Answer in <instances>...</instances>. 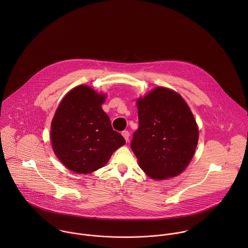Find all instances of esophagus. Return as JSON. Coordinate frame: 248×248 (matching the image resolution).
<instances>
[{
    "label": "esophagus",
    "instance_id": "1",
    "mask_svg": "<svg viewBox=\"0 0 248 248\" xmlns=\"http://www.w3.org/2000/svg\"><path fill=\"white\" fill-rule=\"evenodd\" d=\"M122 136H123V138L125 139V140H126V141H129V137H130V133H129L128 131H123V132H122Z\"/></svg>",
    "mask_w": 248,
    "mask_h": 248
}]
</instances>
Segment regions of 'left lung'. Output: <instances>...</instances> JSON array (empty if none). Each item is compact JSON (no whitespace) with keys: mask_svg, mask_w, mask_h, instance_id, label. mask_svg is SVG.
<instances>
[{"mask_svg":"<svg viewBox=\"0 0 248 248\" xmlns=\"http://www.w3.org/2000/svg\"><path fill=\"white\" fill-rule=\"evenodd\" d=\"M139 129L131 148L152 178L179 175L191 161L199 129L190 108L176 92L156 88L138 100Z\"/></svg>","mask_w":248,"mask_h":248,"instance_id":"obj_1","label":"left lung"}]
</instances>
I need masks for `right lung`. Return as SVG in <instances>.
<instances>
[{
	"label": "right lung",
	"instance_id": "add662e5",
	"mask_svg": "<svg viewBox=\"0 0 248 248\" xmlns=\"http://www.w3.org/2000/svg\"><path fill=\"white\" fill-rule=\"evenodd\" d=\"M105 96L78 86L63 98L51 122L50 139L58 159L71 171L88 174L103 167L126 142L114 131L101 105Z\"/></svg>",
	"mask_w": 248,
	"mask_h": 248
}]
</instances>
